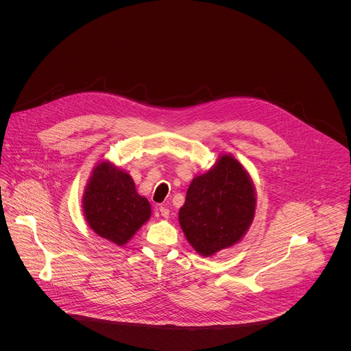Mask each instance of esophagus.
<instances>
[{"label":"esophagus","mask_w":351,"mask_h":351,"mask_svg":"<svg viewBox=\"0 0 351 351\" xmlns=\"http://www.w3.org/2000/svg\"><path fill=\"white\" fill-rule=\"evenodd\" d=\"M159 212H160V215H162L165 219H167L169 215H170V210H169L166 206H160V208H159Z\"/></svg>","instance_id":"esophagus-1"}]
</instances>
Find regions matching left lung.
<instances>
[{
  "instance_id": "8db88e82",
  "label": "left lung",
  "mask_w": 351,
  "mask_h": 351,
  "mask_svg": "<svg viewBox=\"0 0 351 351\" xmlns=\"http://www.w3.org/2000/svg\"><path fill=\"white\" fill-rule=\"evenodd\" d=\"M255 188L246 169L224 154L205 174L193 178L178 219L181 228L202 256L238 243L255 213Z\"/></svg>"
}]
</instances>
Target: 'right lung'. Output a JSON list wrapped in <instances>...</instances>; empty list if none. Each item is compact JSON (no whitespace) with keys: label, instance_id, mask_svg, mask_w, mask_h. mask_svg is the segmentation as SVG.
<instances>
[{"label":"right lung","instance_id":"right-lung-1","mask_svg":"<svg viewBox=\"0 0 351 351\" xmlns=\"http://www.w3.org/2000/svg\"><path fill=\"white\" fill-rule=\"evenodd\" d=\"M82 208L89 227L117 246L125 245L151 216L150 202L138 195L131 176L110 162L95 167Z\"/></svg>","mask_w":351,"mask_h":351}]
</instances>
